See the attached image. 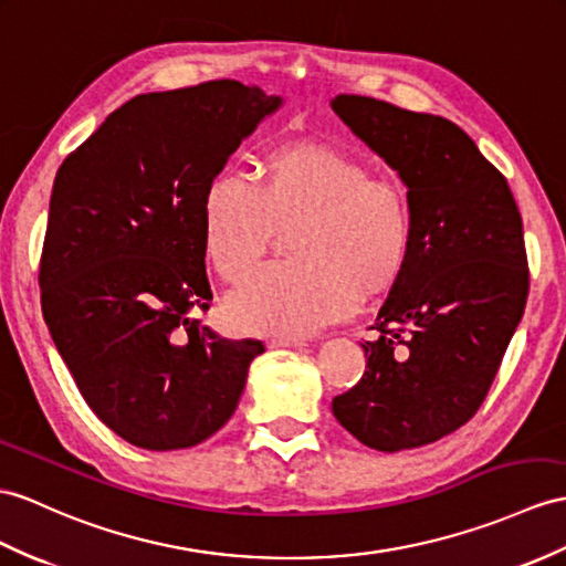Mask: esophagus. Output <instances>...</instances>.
<instances>
[{
	"mask_svg": "<svg viewBox=\"0 0 566 566\" xmlns=\"http://www.w3.org/2000/svg\"><path fill=\"white\" fill-rule=\"evenodd\" d=\"M269 348H302L307 346L305 338H269L266 340Z\"/></svg>",
	"mask_w": 566,
	"mask_h": 566,
	"instance_id": "obj_1",
	"label": "esophagus"
}]
</instances>
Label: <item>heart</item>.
Returning <instances> with one entry per match:
<instances>
[{"mask_svg": "<svg viewBox=\"0 0 566 566\" xmlns=\"http://www.w3.org/2000/svg\"><path fill=\"white\" fill-rule=\"evenodd\" d=\"M293 218L297 259L259 269L228 300V322L242 334L307 336L346 319L360 293L389 291L408 266L406 189L319 142L269 148L259 182L235 170L216 172L201 199L203 252L226 281L238 283L264 256L275 223Z\"/></svg>", "mask_w": 566, "mask_h": 566, "instance_id": "b5f03b06", "label": "heart"}]
</instances>
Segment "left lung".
<instances>
[{
  "mask_svg": "<svg viewBox=\"0 0 566 566\" xmlns=\"http://www.w3.org/2000/svg\"><path fill=\"white\" fill-rule=\"evenodd\" d=\"M334 113L401 175L412 250L363 343L365 375L334 416L369 449L457 432L485 401L528 297L523 226L506 177L457 124L340 93Z\"/></svg>",
  "mask_w": 566,
  "mask_h": 566,
  "instance_id": "1",
  "label": "left lung"
}]
</instances>
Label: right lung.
Returning a JSON list of instances; mask_svg holds the SVG:
<instances>
[{
    "label": "right lung",
    "instance_id": "1",
    "mask_svg": "<svg viewBox=\"0 0 566 566\" xmlns=\"http://www.w3.org/2000/svg\"><path fill=\"white\" fill-rule=\"evenodd\" d=\"M279 105L232 78L136 95L54 177L43 316L84 401L134 447L189 449L216 434L264 353L191 314L213 300L203 189Z\"/></svg>",
    "mask_w": 566,
    "mask_h": 566
}]
</instances>
